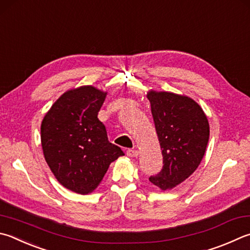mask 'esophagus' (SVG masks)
I'll list each match as a JSON object with an SVG mask.
<instances>
[{
  "instance_id": "1",
  "label": "esophagus",
  "mask_w": 250,
  "mask_h": 250,
  "mask_svg": "<svg viewBox=\"0 0 250 250\" xmlns=\"http://www.w3.org/2000/svg\"><path fill=\"white\" fill-rule=\"evenodd\" d=\"M126 155L129 157H138L139 151H137V149H128V151H126Z\"/></svg>"
}]
</instances>
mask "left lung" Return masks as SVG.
Masks as SVG:
<instances>
[{
  "label": "left lung",
  "instance_id": "obj_1",
  "mask_svg": "<svg viewBox=\"0 0 250 250\" xmlns=\"http://www.w3.org/2000/svg\"><path fill=\"white\" fill-rule=\"evenodd\" d=\"M147 98L160 141L163 169L149 181L163 191L175 188L200 165L210 137L208 118L185 95L149 90Z\"/></svg>",
  "mask_w": 250,
  "mask_h": 250
}]
</instances>
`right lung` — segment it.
Returning <instances> with one entry per match:
<instances>
[{"instance_id": "right-lung-1", "label": "right lung", "mask_w": 250, "mask_h": 250, "mask_svg": "<svg viewBox=\"0 0 250 250\" xmlns=\"http://www.w3.org/2000/svg\"><path fill=\"white\" fill-rule=\"evenodd\" d=\"M106 95L90 85L67 90L42 122L44 160L63 187L80 194L93 192L111 163L125 155L97 117Z\"/></svg>"}]
</instances>
